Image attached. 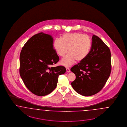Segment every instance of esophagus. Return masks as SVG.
<instances>
[{
	"instance_id": "esophagus-1",
	"label": "esophagus",
	"mask_w": 127,
	"mask_h": 127,
	"mask_svg": "<svg viewBox=\"0 0 127 127\" xmlns=\"http://www.w3.org/2000/svg\"><path fill=\"white\" fill-rule=\"evenodd\" d=\"M66 72H70V69H69V68H68V67L66 68Z\"/></svg>"
}]
</instances>
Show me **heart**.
<instances>
[{
  "instance_id": "heart-1",
  "label": "heart",
  "mask_w": 127,
  "mask_h": 127,
  "mask_svg": "<svg viewBox=\"0 0 127 127\" xmlns=\"http://www.w3.org/2000/svg\"><path fill=\"white\" fill-rule=\"evenodd\" d=\"M91 41L88 36L80 33H66L62 39L57 38L54 42V47L59 56L63 57L68 52L69 53L61 60L62 65L69 66L75 61L80 62L88 55L91 49Z\"/></svg>"
}]
</instances>
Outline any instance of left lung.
I'll return each mask as SVG.
<instances>
[{"label":"left lung","mask_w":127,"mask_h":127,"mask_svg":"<svg viewBox=\"0 0 127 127\" xmlns=\"http://www.w3.org/2000/svg\"><path fill=\"white\" fill-rule=\"evenodd\" d=\"M111 69V55L109 47L99 37L93 35L88 55L70 69L76 75L71 85L77 93L83 96L94 95L105 85Z\"/></svg>","instance_id":"1"}]
</instances>
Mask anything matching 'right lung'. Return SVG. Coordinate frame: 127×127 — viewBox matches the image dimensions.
I'll use <instances>...</instances> for the list:
<instances>
[{"label":"right lung","instance_id":"1","mask_svg":"<svg viewBox=\"0 0 127 127\" xmlns=\"http://www.w3.org/2000/svg\"><path fill=\"white\" fill-rule=\"evenodd\" d=\"M59 60L51 35L41 32L27 41L21 51L19 73L30 91L41 96L55 89L59 76L66 71L64 66H51Z\"/></svg>","mask_w":127,"mask_h":127}]
</instances>
